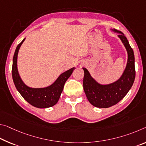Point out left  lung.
<instances>
[{
	"label": "left lung",
	"instance_id": "8db88e82",
	"mask_svg": "<svg viewBox=\"0 0 146 146\" xmlns=\"http://www.w3.org/2000/svg\"><path fill=\"white\" fill-rule=\"evenodd\" d=\"M114 31L119 33V38L128 53V61L121 77L112 84L100 85L92 78L86 69L83 68L84 71L83 88L86 96L92 105L98 108H108L119 102L128 93L135 79V55L133 48L121 32L115 29Z\"/></svg>",
	"mask_w": 146,
	"mask_h": 146
}]
</instances>
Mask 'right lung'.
Returning <instances> with one entry per match:
<instances>
[{
	"mask_svg": "<svg viewBox=\"0 0 146 146\" xmlns=\"http://www.w3.org/2000/svg\"><path fill=\"white\" fill-rule=\"evenodd\" d=\"M25 40V39L17 45L13 55L11 69L13 82L23 98L31 105L40 108L50 107L56 105L58 101L61 93L63 91L65 82L70 77L75 68L69 69L61 74L54 84L48 87L44 88H31L27 86L21 79L17 68L18 51Z\"/></svg>",
	"mask_w": 146,
	"mask_h": 146,
	"instance_id": "add662e5",
	"label": "right lung"
}]
</instances>
